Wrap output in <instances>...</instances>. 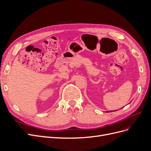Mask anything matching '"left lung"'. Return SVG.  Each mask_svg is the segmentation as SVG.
I'll return each instance as SVG.
<instances>
[{
	"label": "left lung",
	"instance_id": "obj_1",
	"mask_svg": "<svg viewBox=\"0 0 151 151\" xmlns=\"http://www.w3.org/2000/svg\"><path fill=\"white\" fill-rule=\"evenodd\" d=\"M122 108H123V107H122ZM116 111H117V110H116ZM112 112V111H106V112Z\"/></svg>",
	"mask_w": 151,
	"mask_h": 151
}]
</instances>
